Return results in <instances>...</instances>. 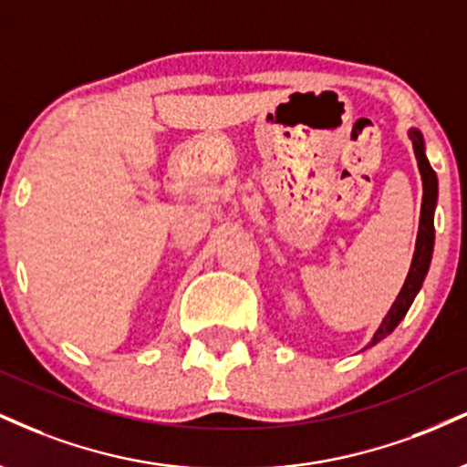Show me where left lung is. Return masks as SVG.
<instances>
[{
	"mask_svg": "<svg viewBox=\"0 0 467 467\" xmlns=\"http://www.w3.org/2000/svg\"><path fill=\"white\" fill-rule=\"evenodd\" d=\"M409 139H411V143H413V151H415V159H418L420 173H422V187H424L422 211H420L418 239H415V252H413L411 269H409V274H407V280H404L400 294H398L396 302L389 308V313H387L383 322H380L379 330L374 333L372 341H369L368 348L379 344V341L385 339L387 335L394 333L396 326L402 322L404 316H407L409 306L413 305L415 296H418V291L422 289L426 272H429V267H431L432 245H435V223H432V215H435V206H437V176H435V171H432L429 159H426L422 132L411 128V130H409Z\"/></svg>",
	"mask_w": 467,
	"mask_h": 467,
	"instance_id": "1",
	"label": "left lung"
}]
</instances>
